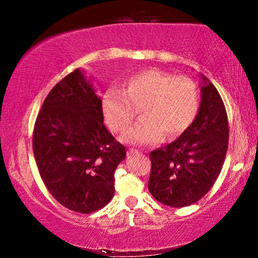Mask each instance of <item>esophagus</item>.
Listing matches in <instances>:
<instances>
[{"label":"esophagus","instance_id":"obj_1","mask_svg":"<svg viewBox=\"0 0 258 258\" xmlns=\"http://www.w3.org/2000/svg\"><path fill=\"white\" fill-rule=\"evenodd\" d=\"M141 152H138V150H136V149H130L128 152H127V155H141Z\"/></svg>","mask_w":258,"mask_h":258}]
</instances>
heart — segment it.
I'll list each match as a JSON object with an SVG mask.
<instances>
[{
  "label": "heart",
  "instance_id": "1",
  "mask_svg": "<svg viewBox=\"0 0 258 258\" xmlns=\"http://www.w3.org/2000/svg\"><path fill=\"white\" fill-rule=\"evenodd\" d=\"M136 108H141L142 119L123 133L121 141L155 143L162 135L176 137L190 126L199 109V94L191 80L161 70L135 74L123 81V88L112 86L103 94V117L111 131H125L137 114Z\"/></svg>",
  "mask_w": 258,
  "mask_h": 258
}]
</instances>
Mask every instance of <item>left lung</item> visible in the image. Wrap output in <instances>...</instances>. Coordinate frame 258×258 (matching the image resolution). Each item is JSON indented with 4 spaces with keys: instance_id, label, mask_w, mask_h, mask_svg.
Returning <instances> with one entry per match:
<instances>
[{
    "instance_id": "1",
    "label": "left lung",
    "mask_w": 258,
    "mask_h": 258,
    "mask_svg": "<svg viewBox=\"0 0 258 258\" xmlns=\"http://www.w3.org/2000/svg\"><path fill=\"white\" fill-rule=\"evenodd\" d=\"M199 76L200 106L191 125L172 143L150 153L148 188L156 200L171 207L191 205L212 188L228 149L226 108L215 86Z\"/></svg>"
}]
</instances>
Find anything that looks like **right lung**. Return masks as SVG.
<instances>
[{
    "label": "right lung",
    "mask_w": 258,
    "mask_h": 258,
    "mask_svg": "<svg viewBox=\"0 0 258 258\" xmlns=\"http://www.w3.org/2000/svg\"><path fill=\"white\" fill-rule=\"evenodd\" d=\"M32 149L41 178L63 206L91 214L112 199L114 173L126 149L104 126L102 99L82 69L65 76L46 97Z\"/></svg>",
    "instance_id": "obj_1"
}]
</instances>
